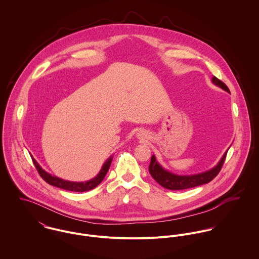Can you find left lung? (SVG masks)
I'll return each mask as SVG.
<instances>
[{
	"label": "left lung",
	"mask_w": 259,
	"mask_h": 259,
	"mask_svg": "<svg viewBox=\"0 0 259 259\" xmlns=\"http://www.w3.org/2000/svg\"><path fill=\"white\" fill-rule=\"evenodd\" d=\"M212 82L214 84L219 85L220 88H222V90L229 93V89L227 88V85L224 82H222V80L219 79L218 77L213 76ZM226 153H227V151L223 154L222 159L220 160V162L218 163L217 166H214L210 170H207V171H204V172H201L198 175H192V176L174 175V174L163 169L160 166V164L156 161L154 155L151 156L148 170H149V174L151 175V177L154 179V181L161 186H163L164 188H167L170 190H182V189H186V188L208 184L209 182H211L220 174L222 165L224 163L225 157H226Z\"/></svg>",
	"instance_id": "left-lung-1"
}]
</instances>
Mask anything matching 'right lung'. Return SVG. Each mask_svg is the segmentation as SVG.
Here are the masks:
<instances>
[{"label": "right lung", "instance_id": "1", "mask_svg": "<svg viewBox=\"0 0 259 259\" xmlns=\"http://www.w3.org/2000/svg\"><path fill=\"white\" fill-rule=\"evenodd\" d=\"M33 159V162L37 168V172L39 174L40 178L46 182L48 183L49 185H53V186H57L59 188H63V189H66V190H70V191H75V192H83V191H88V190H91L95 187H97L98 185H100L103 180L105 179L110 166H111V160H112V157H110L103 165V168L101 169L100 174L94 178L93 180L89 181V182H85V183H73V182H68V181H64L62 179H59L57 177H53L52 175L48 174L47 171H45L40 166L39 164L36 161L35 158H32Z\"/></svg>", "mask_w": 259, "mask_h": 259}]
</instances>
